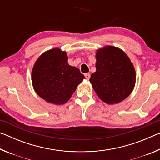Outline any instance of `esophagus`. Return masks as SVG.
Here are the masks:
<instances>
[{"label": "esophagus", "instance_id": "34e87169", "mask_svg": "<svg viewBox=\"0 0 160 160\" xmlns=\"http://www.w3.org/2000/svg\"><path fill=\"white\" fill-rule=\"evenodd\" d=\"M85 78L87 80H89V79H90V73H85Z\"/></svg>", "mask_w": 160, "mask_h": 160}]
</instances>
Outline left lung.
<instances>
[{
  "mask_svg": "<svg viewBox=\"0 0 160 160\" xmlns=\"http://www.w3.org/2000/svg\"><path fill=\"white\" fill-rule=\"evenodd\" d=\"M96 72L90 82L97 96L108 104H117L133 90L134 66L126 53L120 48L106 46L96 52Z\"/></svg>",
  "mask_w": 160,
  "mask_h": 160,
  "instance_id": "8db88e82",
  "label": "left lung"
}]
</instances>
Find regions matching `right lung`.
Listing matches in <instances>:
<instances>
[{"label":"right lung","mask_w":160,"mask_h":160,"mask_svg":"<svg viewBox=\"0 0 160 160\" xmlns=\"http://www.w3.org/2000/svg\"><path fill=\"white\" fill-rule=\"evenodd\" d=\"M85 76L76 67L68 63L66 51L55 48L39 56L32 71L36 93L51 104L61 105L70 99Z\"/></svg>","instance_id":"obj_1"}]
</instances>
